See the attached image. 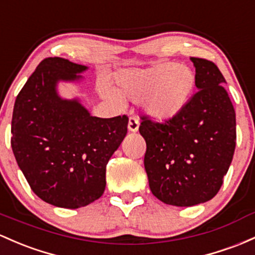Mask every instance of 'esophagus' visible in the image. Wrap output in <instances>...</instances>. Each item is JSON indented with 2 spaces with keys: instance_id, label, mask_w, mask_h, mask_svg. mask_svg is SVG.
Instances as JSON below:
<instances>
[{
  "instance_id": "obj_1",
  "label": "esophagus",
  "mask_w": 255,
  "mask_h": 255,
  "mask_svg": "<svg viewBox=\"0 0 255 255\" xmlns=\"http://www.w3.org/2000/svg\"><path fill=\"white\" fill-rule=\"evenodd\" d=\"M128 129H129V132H138L139 120L136 119V117H129V121H128Z\"/></svg>"
}]
</instances>
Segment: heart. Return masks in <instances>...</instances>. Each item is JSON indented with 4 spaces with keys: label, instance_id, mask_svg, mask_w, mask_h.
I'll return each mask as SVG.
<instances>
[{
    "label": "heart",
    "instance_id": "obj_1",
    "mask_svg": "<svg viewBox=\"0 0 255 255\" xmlns=\"http://www.w3.org/2000/svg\"><path fill=\"white\" fill-rule=\"evenodd\" d=\"M115 88L105 87L102 96L114 104L123 99L140 102L147 116L158 122L174 119L191 100L196 74L187 66L164 63L146 69L121 70L115 75Z\"/></svg>",
    "mask_w": 255,
    "mask_h": 255
}]
</instances>
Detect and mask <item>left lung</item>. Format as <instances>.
Segmentation results:
<instances>
[{"label": "left lung", "mask_w": 255, "mask_h": 255, "mask_svg": "<svg viewBox=\"0 0 255 255\" xmlns=\"http://www.w3.org/2000/svg\"><path fill=\"white\" fill-rule=\"evenodd\" d=\"M198 91L174 119L141 117L144 166L153 196L166 205L190 207L212 200L223 185L236 146V114L218 66L190 58Z\"/></svg>", "instance_id": "obj_1"}]
</instances>
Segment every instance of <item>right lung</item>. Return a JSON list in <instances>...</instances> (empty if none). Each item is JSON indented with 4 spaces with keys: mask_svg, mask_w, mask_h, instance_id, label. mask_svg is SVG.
Listing matches in <instances>:
<instances>
[{
    "mask_svg": "<svg viewBox=\"0 0 255 255\" xmlns=\"http://www.w3.org/2000/svg\"><path fill=\"white\" fill-rule=\"evenodd\" d=\"M88 69L64 58L42 60L15 99L12 144L16 163L41 200L76 209L106 186V164L127 134L128 117L92 116L80 99H64L59 82H80Z\"/></svg>",
    "mask_w": 255,
    "mask_h": 255,
    "instance_id": "obj_1",
    "label": "right lung"
}]
</instances>
